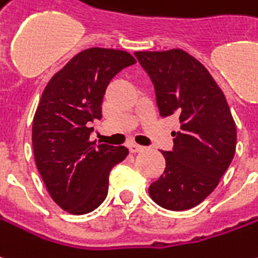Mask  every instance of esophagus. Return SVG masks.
<instances>
[{"label":"esophagus","instance_id":"obj_1","mask_svg":"<svg viewBox=\"0 0 258 258\" xmlns=\"http://www.w3.org/2000/svg\"><path fill=\"white\" fill-rule=\"evenodd\" d=\"M128 149H130V152H131V154H137V152L142 151V149H144V147L138 145V144H130Z\"/></svg>","mask_w":258,"mask_h":258}]
</instances>
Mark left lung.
I'll use <instances>...</instances> for the list:
<instances>
[{"label": "left lung", "instance_id": "8db88e82", "mask_svg": "<svg viewBox=\"0 0 258 258\" xmlns=\"http://www.w3.org/2000/svg\"><path fill=\"white\" fill-rule=\"evenodd\" d=\"M152 81L162 117L177 116L165 172L149 185L155 203L170 211L198 205L215 190L236 151V124L208 70L184 50L135 51Z\"/></svg>", "mask_w": 258, "mask_h": 258}]
</instances>
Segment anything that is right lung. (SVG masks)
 Instances as JSON below:
<instances>
[{
	"mask_svg": "<svg viewBox=\"0 0 258 258\" xmlns=\"http://www.w3.org/2000/svg\"><path fill=\"white\" fill-rule=\"evenodd\" d=\"M127 51L92 47L78 53L48 81L33 117L37 170L54 203L74 215L96 210L109 190L113 166L128 149L89 141L110 81L135 64Z\"/></svg>",
	"mask_w": 258,
	"mask_h": 258,
	"instance_id": "obj_1",
	"label": "right lung"
}]
</instances>
